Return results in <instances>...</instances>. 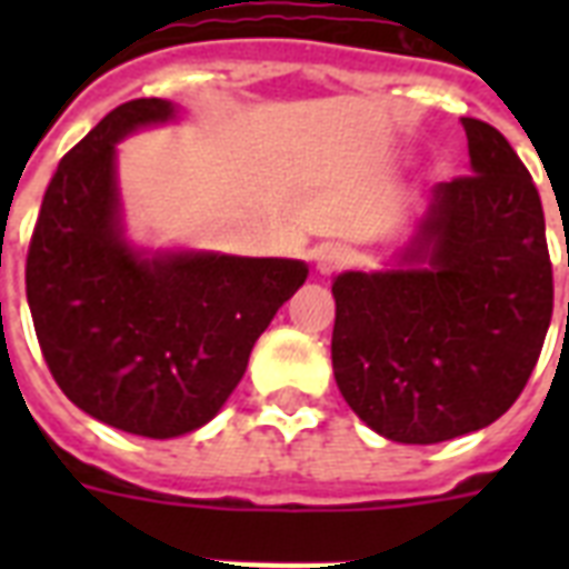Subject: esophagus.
<instances>
[{
	"label": "esophagus",
	"mask_w": 569,
	"mask_h": 569,
	"mask_svg": "<svg viewBox=\"0 0 569 569\" xmlns=\"http://www.w3.org/2000/svg\"><path fill=\"white\" fill-rule=\"evenodd\" d=\"M348 266V250L339 248V244H321L319 250H316V271H319L321 277L333 274V271H339V268Z\"/></svg>",
	"instance_id": "obj_1"
}]
</instances>
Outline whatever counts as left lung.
I'll return each instance as SVG.
<instances>
[{"label": "left lung", "mask_w": 569, "mask_h": 569, "mask_svg": "<svg viewBox=\"0 0 569 569\" xmlns=\"http://www.w3.org/2000/svg\"><path fill=\"white\" fill-rule=\"evenodd\" d=\"M469 173L437 182L375 271L333 277V378L392 442L431 446L496 422L552 319L543 206L499 129L463 118Z\"/></svg>", "instance_id": "obj_1"}]
</instances>
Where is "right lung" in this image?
Wrapping results in <instances>:
<instances>
[{"label": "right lung", "instance_id": "obj_1", "mask_svg": "<svg viewBox=\"0 0 569 569\" xmlns=\"http://www.w3.org/2000/svg\"><path fill=\"white\" fill-rule=\"evenodd\" d=\"M182 120L147 97L58 162L26 259V298L56 383L118 431L171 440L212 422L253 342L303 286V259L150 248L127 230L118 144Z\"/></svg>", "mask_w": 569, "mask_h": 569}]
</instances>
